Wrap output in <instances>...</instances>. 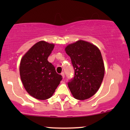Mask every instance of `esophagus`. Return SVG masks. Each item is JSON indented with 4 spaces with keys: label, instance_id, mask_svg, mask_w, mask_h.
<instances>
[{
    "label": "esophagus",
    "instance_id": "obj_1",
    "mask_svg": "<svg viewBox=\"0 0 130 130\" xmlns=\"http://www.w3.org/2000/svg\"><path fill=\"white\" fill-rule=\"evenodd\" d=\"M61 75H62V77H63V78L65 77V74H64L63 72H62V73H61Z\"/></svg>",
    "mask_w": 130,
    "mask_h": 130
}]
</instances>
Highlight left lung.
<instances>
[{
    "instance_id": "8db88e82",
    "label": "left lung",
    "mask_w": 130,
    "mask_h": 130,
    "mask_svg": "<svg viewBox=\"0 0 130 130\" xmlns=\"http://www.w3.org/2000/svg\"><path fill=\"white\" fill-rule=\"evenodd\" d=\"M71 58L74 76L68 83L74 98L84 100L92 97L100 87L104 75V65L97 46L84 40L69 44L65 48Z\"/></svg>"
}]
</instances>
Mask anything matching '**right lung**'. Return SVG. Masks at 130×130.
I'll return each mask as SVG.
<instances>
[{
  "label": "right lung",
  "mask_w": 130,
  "mask_h": 130,
  "mask_svg": "<svg viewBox=\"0 0 130 130\" xmlns=\"http://www.w3.org/2000/svg\"><path fill=\"white\" fill-rule=\"evenodd\" d=\"M54 47L53 43L38 41L22 56L20 62L19 73L24 87L30 95L40 100L51 97L62 79L47 60Z\"/></svg>",
  "instance_id": "obj_1"
}]
</instances>
